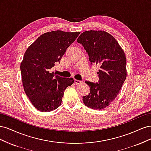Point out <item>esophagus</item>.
<instances>
[{
    "instance_id": "esophagus-1",
    "label": "esophagus",
    "mask_w": 151,
    "mask_h": 151,
    "mask_svg": "<svg viewBox=\"0 0 151 151\" xmlns=\"http://www.w3.org/2000/svg\"><path fill=\"white\" fill-rule=\"evenodd\" d=\"M74 83L76 84H80L83 83V81H79V80L75 79L74 80Z\"/></svg>"
}]
</instances>
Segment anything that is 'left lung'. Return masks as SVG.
I'll return each mask as SVG.
<instances>
[{"label":"left lung","instance_id":"obj_1","mask_svg":"<svg viewBox=\"0 0 151 151\" xmlns=\"http://www.w3.org/2000/svg\"><path fill=\"white\" fill-rule=\"evenodd\" d=\"M77 42L88 53L91 64L99 68L98 83L86 81L90 93L83 96V102L91 109L101 110L115 100L126 79L124 51L112 35L101 30L84 31Z\"/></svg>","mask_w":151,"mask_h":151}]
</instances>
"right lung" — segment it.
Segmentation results:
<instances>
[{"label":"right lung","instance_id":"1","mask_svg":"<svg viewBox=\"0 0 151 151\" xmlns=\"http://www.w3.org/2000/svg\"><path fill=\"white\" fill-rule=\"evenodd\" d=\"M80 32H47L41 35L26 50L21 63L24 92L33 106L42 112L57 109L62 103L64 91L74 83L73 78L56 76L50 70L60 62L67 48Z\"/></svg>","mask_w":151,"mask_h":151}]
</instances>
